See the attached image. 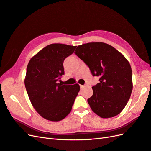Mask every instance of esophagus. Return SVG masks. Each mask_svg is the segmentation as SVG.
Masks as SVG:
<instances>
[{
  "instance_id": "34e87169",
  "label": "esophagus",
  "mask_w": 151,
  "mask_h": 151,
  "mask_svg": "<svg viewBox=\"0 0 151 151\" xmlns=\"http://www.w3.org/2000/svg\"><path fill=\"white\" fill-rule=\"evenodd\" d=\"M80 88H84L85 87V85H80Z\"/></svg>"
}]
</instances>
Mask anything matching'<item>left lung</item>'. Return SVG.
<instances>
[{
  "label": "left lung",
  "instance_id": "obj_1",
  "mask_svg": "<svg viewBox=\"0 0 151 151\" xmlns=\"http://www.w3.org/2000/svg\"><path fill=\"white\" fill-rule=\"evenodd\" d=\"M75 54L89 67L99 83L92 87L88 99L90 108L102 118L119 114L130 99L133 88L130 64L113 47L103 42H90L77 47Z\"/></svg>",
  "mask_w": 151,
  "mask_h": 151
}]
</instances>
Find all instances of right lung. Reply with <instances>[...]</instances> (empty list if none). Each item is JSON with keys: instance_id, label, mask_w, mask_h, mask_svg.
<instances>
[{"instance_id": "obj_1", "label": "right lung", "mask_w": 151, "mask_h": 151, "mask_svg": "<svg viewBox=\"0 0 151 151\" xmlns=\"http://www.w3.org/2000/svg\"><path fill=\"white\" fill-rule=\"evenodd\" d=\"M76 46L52 44L29 60L24 85L32 106L42 118L59 122L70 114L80 85L58 83L64 74L63 62Z\"/></svg>"}]
</instances>
